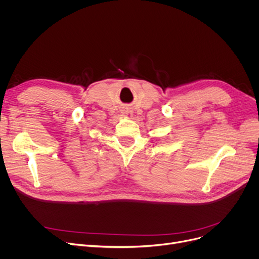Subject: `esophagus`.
<instances>
[{
	"label": "esophagus",
	"mask_w": 259,
	"mask_h": 259,
	"mask_svg": "<svg viewBox=\"0 0 259 259\" xmlns=\"http://www.w3.org/2000/svg\"><path fill=\"white\" fill-rule=\"evenodd\" d=\"M122 113H124L125 116H128V117H130L132 115V111L129 110V109H126V110H124V112H122Z\"/></svg>",
	"instance_id": "1"
}]
</instances>
